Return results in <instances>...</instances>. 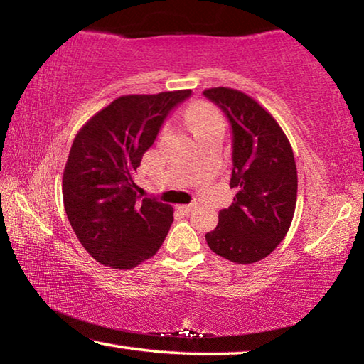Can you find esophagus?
Here are the masks:
<instances>
[{
  "label": "esophagus",
  "instance_id": "obj_1",
  "mask_svg": "<svg viewBox=\"0 0 364 364\" xmlns=\"http://www.w3.org/2000/svg\"><path fill=\"white\" fill-rule=\"evenodd\" d=\"M176 208L183 213H188L191 208H193V204H181V205H176Z\"/></svg>",
  "mask_w": 364,
  "mask_h": 364
}]
</instances>
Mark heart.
<instances>
[{"mask_svg": "<svg viewBox=\"0 0 364 364\" xmlns=\"http://www.w3.org/2000/svg\"><path fill=\"white\" fill-rule=\"evenodd\" d=\"M186 119L196 134L218 130V128L225 127L223 119H221L218 110L207 102L193 104V106L188 109Z\"/></svg>", "mask_w": 364, "mask_h": 364, "instance_id": "1", "label": "heart"}]
</instances>
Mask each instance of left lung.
Segmentation results:
<instances>
[{"instance_id": "1", "label": "left lung", "mask_w": 364, "mask_h": 364, "mask_svg": "<svg viewBox=\"0 0 364 364\" xmlns=\"http://www.w3.org/2000/svg\"><path fill=\"white\" fill-rule=\"evenodd\" d=\"M232 128V204L205 234L215 254L249 264L268 257L291 228L297 204V167L291 143L267 109L239 90L204 91Z\"/></svg>"}]
</instances>
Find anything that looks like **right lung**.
<instances>
[{"label":"right lung","mask_w":364,"mask_h":364,"mask_svg":"<svg viewBox=\"0 0 364 364\" xmlns=\"http://www.w3.org/2000/svg\"><path fill=\"white\" fill-rule=\"evenodd\" d=\"M191 90L120 96L73 139L63 176L64 208L86 252L106 267L132 269L157 254L173 207L138 196L134 173L165 117Z\"/></svg>","instance_id":"1"}]
</instances>
